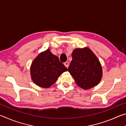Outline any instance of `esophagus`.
<instances>
[{
  "label": "esophagus",
  "instance_id": "obj_1",
  "mask_svg": "<svg viewBox=\"0 0 126 126\" xmlns=\"http://www.w3.org/2000/svg\"><path fill=\"white\" fill-rule=\"evenodd\" d=\"M64 65L66 67L68 68V66H69V63H68V62H65L64 63Z\"/></svg>",
  "mask_w": 126,
  "mask_h": 126
}]
</instances>
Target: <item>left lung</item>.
<instances>
[{
	"instance_id": "obj_1",
	"label": "left lung",
	"mask_w": 126,
	"mask_h": 126,
	"mask_svg": "<svg viewBox=\"0 0 126 126\" xmlns=\"http://www.w3.org/2000/svg\"><path fill=\"white\" fill-rule=\"evenodd\" d=\"M68 71L80 88L89 89L99 83L102 68L97 57L88 48H76L72 53Z\"/></svg>"
}]
</instances>
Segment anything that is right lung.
Here are the masks:
<instances>
[{
  "mask_svg": "<svg viewBox=\"0 0 126 126\" xmlns=\"http://www.w3.org/2000/svg\"><path fill=\"white\" fill-rule=\"evenodd\" d=\"M68 69L53 54L49 49L36 57L31 67V77L33 82L42 88H49L54 83L59 76Z\"/></svg>",
  "mask_w": 126,
  "mask_h": 126,
  "instance_id": "add662e5",
  "label": "right lung"
}]
</instances>
